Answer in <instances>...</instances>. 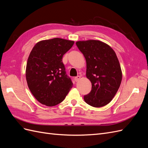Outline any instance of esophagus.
Instances as JSON below:
<instances>
[{
    "label": "esophagus",
    "mask_w": 148,
    "mask_h": 148,
    "mask_svg": "<svg viewBox=\"0 0 148 148\" xmlns=\"http://www.w3.org/2000/svg\"><path fill=\"white\" fill-rule=\"evenodd\" d=\"M80 78H81V77H80V76H77V77H76L75 78V82H78L79 80L80 79Z\"/></svg>",
    "instance_id": "esophagus-1"
}]
</instances>
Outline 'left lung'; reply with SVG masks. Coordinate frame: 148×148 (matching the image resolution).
I'll return each mask as SVG.
<instances>
[{"mask_svg": "<svg viewBox=\"0 0 148 148\" xmlns=\"http://www.w3.org/2000/svg\"><path fill=\"white\" fill-rule=\"evenodd\" d=\"M86 61V76L92 84L84 96L88 104L103 107L112 100L120 86L122 72L117 55L108 44L97 40L76 42Z\"/></svg>", "mask_w": 148, "mask_h": 148, "instance_id": "8db88e82", "label": "left lung"}]
</instances>
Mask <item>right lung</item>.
<instances>
[{
  "mask_svg": "<svg viewBox=\"0 0 148 148\" xmlns=\"http://www.w3.org/2000/svg\"><path fill=\"white\" fill-rule=\"evenodd\" d=\"M73 44V41L56 38L39 41L31 50L26 64V79L32 95L42 104L57 105L72 88L62 57Z\"/></svg>",
  "mask_w": 148,
  "mask_h": 148,
  "instance_id": "1",
  "label": "right lung"
}]
</instances>
